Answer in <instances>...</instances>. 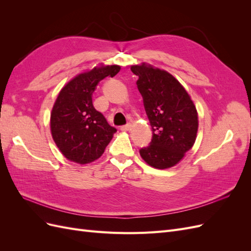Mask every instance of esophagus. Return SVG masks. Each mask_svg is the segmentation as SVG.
Instances as JSON below:
<instances>
[{
    "instance_id": "34e87169",
    "label": "esophagus",
    "mask_w": 251,
    "mask_h": 251,
    "mask_svg": "<svg viewBox=\"0 0 251 251\" xmlns=\"http://www.w3.org/2000/svg\"><path fill=\"white\" fill-rule=\"evenodd\" d=\"M131 128H132V125L131 124H126V125L123 126H120V130L121 131H130Z\"/></svg>"
}]
</instances>
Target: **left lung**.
Segmentation results:
<instances>
[{
	"label": "left lung",
	"mask_w": 251,
	"mask_h": 251,
	"mask_svg": "<svg viewBox=\"0 0 251 251\" xmlns=\"http://www.w3.org/2000/svg\"><path fill=\"white\" fill-rule=\"evenodd\" d=\"M151 126V140L139 150L149 165L163 170L177 164L194 146L198 114L181 83L164 70L146 65L132 66Z\"/></svg>",
	"instance_id": "obj_1"
}]
</instances>
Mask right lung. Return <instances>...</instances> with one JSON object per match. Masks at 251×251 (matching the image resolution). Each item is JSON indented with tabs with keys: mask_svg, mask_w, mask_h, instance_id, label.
Masks as SVG:
<instances>
[{
	"mask_svg": "<svg viewBox=\"0 0 251 251\" xmlns=\"http://www.w3.org/2000/svg\"><path fill=\"white\" fill-rule=\"evenodd\" d=\"M119 66L94 68L74 77L60 91L51 112V133L63 155L79 164L100 158L116 133L93 105L92 95L101 79L115 76Z\"/></svg>",
	"mask_w": 251,
	"mask_h": 251,
	"instance_id": "obj_1",
	"label": "right lung"
}]
</instances>
